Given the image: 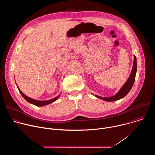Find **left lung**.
<instances>
[{
  "label": "left lung",
  "instance_id": "left-lung-1",
  "mask_svg": "<svg viewBox=\"0 0 155 155\" xmlns=\"http://www.w3.org/2000/svg\"><path fill=\"white\" fill-rule=\"evenodd\" d=\"M136 71H137V59H136V56H134L133 67H132V69L131 71L130 76L128 78L126 82L125 83V84L121 88L120 90L115 96L110 97H100V96H97V95H95V96L99 98V99H101L104 101H108V102L115 101L119 100L121 98H123L130 91L132 86H133V84H134L135 78H136Z\"/></svg>",
  "mask_w": 155,
  "mask_h": 155
}]
</instances>
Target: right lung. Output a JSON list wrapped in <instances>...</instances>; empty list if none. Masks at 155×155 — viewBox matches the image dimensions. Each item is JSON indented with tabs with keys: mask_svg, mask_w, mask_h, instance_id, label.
<instances>
[{
	"mask_svg": "<svg viewBox=\"0 0 155 155\" xmlns=\"http://www.w3.org/2000/svg\"><path fill=\"white\" fill-rule=\"evenodd\" d=\"M18 90L19 91V93H21V94L22 95V96L23 97V98L27 101L28 102L32 104H34L36 106H38V107H42V106H44V105H48V104H50L53 102H54L55 101H56L60 95H59L58 96L52 99H50V100H48V101H37V100H35V99H31L29 97H28L27 96H26L23 92H21V91L19 89V87H18Z\"/></svg>",
	"mask_w": 155,
	"mask_h": 155,
	"instance_id": "obj_1",
	"label": "right lung"
}]
</instances>
